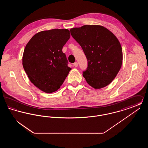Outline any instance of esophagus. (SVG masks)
<instances>
[{
    "label": "esophagus",
    "instance_id": "34e87169",
    "mask_svg": "<svg viewBox=\"0 0 148 148\" xmlns=\"http://www.w3.org/2000/svg\"><path fill=\"white\" fill-rule=\"evenodd\" d=\"M73 65H74V66H75V67H77V65H78V64H77V62H75L73 64Z\"/></svg>",
    "mask_w": 148,
    "mask_h": 148
}]
</instances>
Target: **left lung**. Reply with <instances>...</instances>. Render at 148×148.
<instances>
[{
	"mask_svg": "<svg viewBox=\"0 0 148 148\" xmlns=\"http://www.w3.org/2000/svg\"><path fill=\"white\" fill-rule=\"evenodd\" d=\"M70 31L87 59L88 67L83 74L86 82L94 89L109 84L123 62L122 48L117 38L108 29L98 25H85Z\"/></svg>",
	"mask_w": 148,
	"mask_h": 148,
	"instance_id": "8db88e82",
	"label": "left lung"
}]
</instances>
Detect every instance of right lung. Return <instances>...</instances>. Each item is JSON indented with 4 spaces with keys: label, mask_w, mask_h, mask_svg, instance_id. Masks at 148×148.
I'll return each instance as SVG.
<instances>
[{
    "label": "right lung",
    "mask_w": 148,
    "mask_h": 148,
    "mask_svg": "<svg viewBox=\"0 0 148 148\" xmlns=\"http://www.w3.org/2000/svg\"><path fill=\"white\" fill-rule=\"evenodd\" d=\"M70 36L68 29L44 30L34 35L25 46L24 69L30 82L42 92L57 91L71 69L62 51Z\"/></svg>",
    "instance_id": "obj_1"
}]
</instances>
